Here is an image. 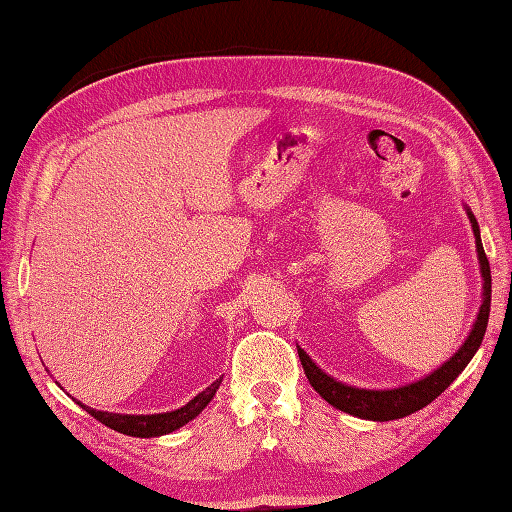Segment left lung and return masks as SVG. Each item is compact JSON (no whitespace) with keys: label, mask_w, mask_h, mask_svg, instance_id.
I'll use <instances>...</instances> for the list:
<instances>
[{"label":"left lung","mask_w":512,"mask_h":512,"mask_svg":"<svg viewBox=\"0 0 512 512\" xmlns=\"http://www.w3.org/2000/svg\"><path fill=\"white\" fill-rule=\"evenodd\" d=\"M466 213H469V220L473 226L477 257H480V270L484 277L482 308L477 312V319L473 323L469 339L464 341V345L449 358L447 363L440 365L438 369H433L429 376L396 389H361V387L343 385L314 365L312 358L299 347L297 352L310 385L323 400H328L332 407L350 413V416L363 418V420H376V422L405 418V416H411L413 411H420L422 407H427L429 402L436 400L442 391L464 372V367L471 363L477 347L482 345L486 325H488V312H491V266H488L482 237H480V226H477L475 215L469 209H466Z\"/></svg>","instance_id":"8db88e82"}]
</instances>
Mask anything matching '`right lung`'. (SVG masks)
<instances>
[{"label": "right lung", "mask_w": 512, "mask_h": 512, "mask_svg": "<svg viewBox=\"0 0 512 512\" xmlns=\"http://www.w3.org/2000/svg\"><path fill=\"white\" fill-rule=\"evenodd\" d=\"M222 378H217L213 385L206 387L202 394L189 400L187 405L176 409V411H167V413H151V416H129V413H107V411H96L85 405H79L94 416L99 422H103L105 427H110L118 433H125V436H134V438H154V436H165V433L176 431L184 427L189 420H193L198 413L209 405L213 400L215 391L220 389Z\"/></svg>", "instance_id": "1"}]
</instances>
